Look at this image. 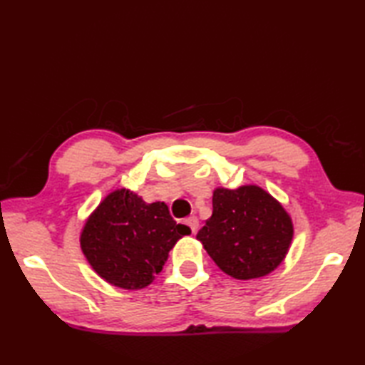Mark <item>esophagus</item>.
I'll return each instance as SVG.
<instances>
[{"instance_id": "obj_1", "label": "esophagus", "mask_w": 365, "mask_h": 365, "mask_svg": "<svg viewBox=\"0 0 365 365\" xmlns=\"http://www.w3.org/2000/svg\"><path fill=\"white\" fill-rule=\"evenodd\" d=\"M185 224L191 229L192 234H196L197 229H199V220L196 218V216H190V218L185 220Z\"/></svg>"}]
</instances>
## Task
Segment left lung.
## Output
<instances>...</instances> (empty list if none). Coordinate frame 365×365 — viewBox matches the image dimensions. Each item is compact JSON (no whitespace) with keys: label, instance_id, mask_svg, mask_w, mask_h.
<instances>
[{"label":"left lung","instance_id":"obj_1","mask_svg":"<svg viewBox=\"0 0 365 365\" xmlns=\"http://www.w3.org/2000/svg\"><path fill=\"white\" fill-rule=\"evenodd\" d=\"M292 238L290 216L255 185L216 188L212 218L197 232L216 265L243 281L267 276L281 265Z\"/></svg>","mask_w":365,"mask_h":365}]
</instances>
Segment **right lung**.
Masks as SVG:
<instances>
[{"mask_svg": "<svg viewBox=\"0 0 365 365\" xmlns=\"http://www.w3.org/2000/svg\"><path fill=\"white\" fill-rule=\"evenodd\" d=\"M191 234L165 202L145 204L128 190L106 196L81 232V250L96 273L120 289H143L158 274L178 238Z\"/></svg>", "mask_w": 365, "mask_h": 365, "instance_id": "right-lung-1", "label": "right lung"}]
</instances>
